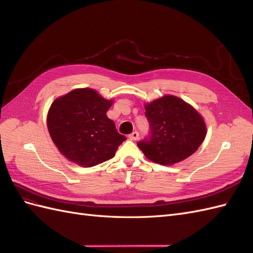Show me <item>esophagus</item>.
I'll return each instance as SVG.
<instances>
[{"label":"esophagus","instance_id":"obj_1","mask_svg":"<svg viewBox=\"0 0 253 253\" xmlns=\"http://www.w3.org/2000/svg\"><path fill=\"white\" fill-rule=\"evenodd\" d=\"M128 138L131 139V140H136V139H138V132L135 131V132H133L132 134H129V135H128Z\"/></svg>","mask_w":253,"mask_h":253}]
</instances>
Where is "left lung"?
<instances>
[{"instance_id": "left-lung-1", "label": "left lung", "mask_w": 253, "mask_h": 253, "mask_svg": "<svg viewBox=\"0 0 253 253\" xmlns=\"http://www.w3.org/2000/svg\"><path fill=\"white\" fill-rule=\"evenodd\" d=\"M150 135L137 143L145 157L163 166L188 158L201 147L206 124L198 112L182 99L166 95L144 105Z\"/></svg>"}]
</instances>
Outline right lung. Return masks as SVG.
Here are the masks:
<instances>
[{"mask_svg":"<svg viewBox=\"0 0 253 253\" xmlns=\"http://www.w3.org/2000/svg\"><path fill=\"white\" fill-rule=\"evenodd\" d=\"M112 104L91 88L74 89L51 103L48 132L68 160L89 168L114 157L126 138L106 116Z\"/></svg>","mask_w":253,"mask_h":253,"instance_id":"obj_1","label":"right lung"}]
</instances>
